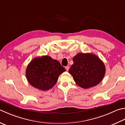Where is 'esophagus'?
<instances>
[{
    "mask_svg": "<svg viewBox=\"0 0 125 125\" xmlns=\"http://www.w3.org/2000/svg\"><path fill=\"white\" fill-rule=\"evenodd\" d=\"M65 68L66 70H67V71H68V70H69V67H68V66H67V67H65Z\"/></svg>",
    "mask_w": 125,
    "mask_h": 125,
    "instance_id": "34e87169",
    "label": "esophagus"
}]
</instances>
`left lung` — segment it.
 <instances>
[{
    "label": "left lung",
    "mask_w": 125,
    "mask_h": 125,
    "mask_svg": "<svg viewBox=\"0 0 125 125\" xmlns=\"http://www.w3.org/2000/svg\"><path fill=\"white\" fill-rule=\"evenodd\" d=\"M73 60L74 63L69 73L80 87L89 88L98 84L103 79L106 68L97 56L89 53H79Z\"/></svg>",
    "instance_id": "1"
}]
</instances>
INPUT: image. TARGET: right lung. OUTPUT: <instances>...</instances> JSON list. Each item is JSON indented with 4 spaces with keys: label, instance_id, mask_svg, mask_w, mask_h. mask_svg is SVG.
Here are the masks:
<instances>
[{
    "label": "right lung",
    "instance_id": "add662e5",
    "mask_svg": "<svg viewBox=\"0 0 125 125\" xmlns=\"http://www.w3.org/2000/svg\"><path fill=\"white\" fill-rule=\"evenodd\" d=\"M65 71L58 61L43 56L31 61L26 68V77L32 86L45 91L54 86L58 76Z\"/></svg>",
    "mask_w": 125,
    "mask_h": 125
}]
</instances>
